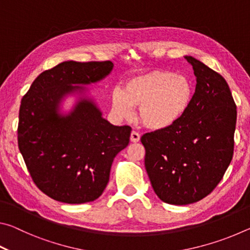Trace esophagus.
<instances>
[{
  "instance_id": "esophagus-1",
  "label": "esophagus",
  "mask_w": 250,
  "mask_h": 250,
  "mask_svg": "<svg viewBox=\"0 0 250 250\" xmlns=\"http://www.w3.org/2000/svg\"><path fill=\"white\" fill-rule=\"evenodd\" d=\"M130 140L131 142H139L140 141V134L138 132H135V131H132L130 134Z\"/></svg>"
}]
</instances>
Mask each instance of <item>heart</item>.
Instances as JSON below:
<instances>
[{"label": "heart", "mask_w": 250, "mask_h": 250, "mask_svg": "<svg viewBox=\"0 0 250 250\" xmlns=\"http://www.w3.org/2000/svg\"><path fill=\"white\" fill-rule=\"evenodd\" d=\"M194 95L188 77L168 70H151L125 83L111 94V110L118 119H128L139 108L138 119L146 128L160 131L176 125L188 112Z\"/></svg>", "instance_id": "obj_1"}]
</instances>
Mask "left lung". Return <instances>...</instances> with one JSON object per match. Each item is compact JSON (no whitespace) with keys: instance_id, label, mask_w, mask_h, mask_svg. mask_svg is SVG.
Masks as SVG:
<instances>
[{"instance_id":"8db88e82","label":"left lung","mask_w":250,"mask_h":250,"mask_svg":"<svg viewBox=\"0 0 250 250\" xmlns=\"http://www.w3.org/2000/svg\"><path fill=\"white\" fill-rule=\"evenodd\" d=\"M195 92L171 128L142 135L145 166L156 195L173 205L201 201L223 179L234 154L236 104L226 80L192 56Z\"/></svg>"}]
</instances>
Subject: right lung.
<instances>
[{
    "mask_svg": "<svg viewBox=\"0 0 250 250\" xmlns=\"http://www.w3.org/2000/svg\"><path fill=\"white\" fill-rule=\"evenodd\" d=\"M107 62H62L43 71L23 97L18 140L34 183L53 200L67 204L92 202L107 186L113 159L129 145V125H113L103 118L83 86L111 73ZM77 94L69 113L62 100Z\"/></svg>",
    "mask_w": 250,
    "mask_h": 250,
    "instance_id": "obj_1",
    "label": "right lung"
}]
</instances>
